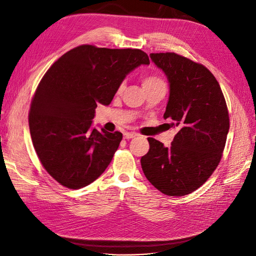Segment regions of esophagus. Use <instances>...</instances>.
<instances>
[{
    "label": "esophagus",
    "instance_id": "1",
    "mask_svg": "<svg viewBox=\"0 0 256 256\" xmlns=\"http://www.w3.org/2000/svg\"><path fill=\"white\" fill-rule=\"evenodd\" d=\"M136 133H133V132H126V133H124V138H126V140H130V138H135L136 136Z\"/></svg>",
    "mask_w": 256,
    "mask_h": 256
}]
</instances>
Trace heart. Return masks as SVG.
I'll use <instances>...</instances> for the list:
<instances>
[{
    "label": "heart",
    "instance_id": "obj_1",
    "mask_svg": "<svg viewBox=\"0 0 256 256\" xmlns=\"http://www.w3.org/2000/svg\"><path fill=\"white\" fill-rule=\"evenodd\" d=\"M162 79H160L158 77H155V76H146V77L143 79V86H153V84H162ZM124 89V84L122 82L121 84L118 86V92H121Z\"/></svg>",
    "mask_w": 256,
    "mask_h": 256
}]
</instances>
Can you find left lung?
Segmentation results:
<instances>
[{
    "label": "left lung",
    "instance_id": "1",
    "mask_svg": "<svg viewBox=\"0 0 256 256\" xmlns=\"http://www.w3.org/2000/svg\"><path fill=\"white\" fill-rule=\"evenodd\" d=\"M165 72L170 99L164 118L179 131L165 148L148 138L150 150L140 158L145 177L167 196L192 194L218 167L230 120L219 82L204 64L175 52L150 54Z\"/></svg>",
    "mask_w": 256,
    "mask_h": 256
}]
</instances>
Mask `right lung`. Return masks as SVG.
<instances>
[{"mask_svg": "<svg viewBox=\"0 0 256 256\" xmlns=\"http://www.w3.org/2000/svg\"><path fill=\"white\" fill-rule=\"evenodd\" d=\"M150 64L140 50L81 45L47 70L30 108L32 145L42 165L62 186L80 189L106 170L122 133L91 128L96 108L108 106L126 74Z\"/></svg>", "mask_w": 256, "mask_h": 256, "instance_id": "1", "label": "right lung"}]
</instances>
